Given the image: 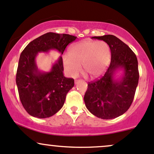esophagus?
<instances>
[{"mask_svg": "<svg viewBox=\"0 0 154 154\" xmlns=\"http://www.w3.org/2000/svg\"><path fill=\"white\" fill-rule=\"evenodd\" d=\"M79 82H80V80H75V81H74V83H75V84H77V83H78Z\"/></svg>", "mask_w": 154, "mask_h": 154, "instance_id": "34e87169", "label": "esophagus"}]
</instances>
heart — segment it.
<instances>
[{
    "label": "heart",
    "mask_w": 154,
    "mask_h": 154,
    "mask_svg": "<svg viewBox=\"0 0 154 154\" xmlns=\"http://www.w3.org/2000/svg\"><path fill=\"white\" fill-rule=\"evenodd\" d=\"M110 54L109 45L104 41L77 42L69 47V56L63 57L64 69L70 77H76L81 72L82 64L85 72L92 78H97L105 72Z\"/></svg>",
    "instance_id": "heart-1"
}]
</instances>
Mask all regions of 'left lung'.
I'll use <instances>...</instances> for the list:
<instances>
[{"label":"left lung","mask_w":154,"mask_h":154,"mask_svg":"<svg viewBox=\"0 0 154 154\" xmlns=\"http://www.w3.org/2000/svg\"><path fill=\"white\" fill-rule=\"evenodd\" d=\"M109 45L111 61L101 79L89 82L84 96L85 106L102 119H112L129 109L139 80L137 58L124 42L113 35L94 36ZM121 73L120 77L117 74Z\"/></svg>","instance_id":"8db88e82"}]
</instances>
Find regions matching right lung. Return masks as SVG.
<instances>
[{
	"label": "right lung",
	"instance_id": "add662e5",
	"mask_svg": "<svg viewBox=\"0 0 154 154\" xmlns=\"http://www.w3.org/2000/svg\"><path fill=\"white\" fill-rule=\"evenodd\" d=\"M77 37L69 34L47 33L30 42L20 55L16 83L20 101L28 114L46 118L58 112L74 82L63 75V59L59 56L49 72L38 69L36 58L39 52L57 50L60 55Z\"/></svg>",
	"mask_w": 154,
	"mask_h": 154
}]
</instances>
